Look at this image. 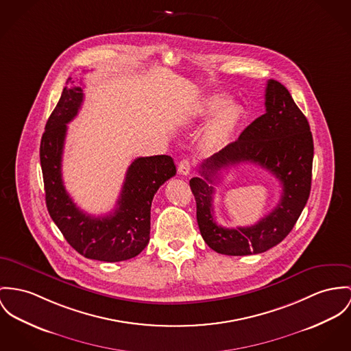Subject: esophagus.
<instances>
[{
    "mask_svg": "<svg viewBox=\"0 0 351 351\" xmlns=\"http://www.w3.org/2000/svg\"><path fill=\"white\" fill-rule=\"evenodd\" d=\"M191 169H192V162H189V159H183L182 162H179L178 171H179L180 175L187 176V175H189Z\"/></svg>",
    "mask_w": 351,
    "mask_h": 351,
    "instance_id": "1",
    "label": "esophagus"
}]
</instances>
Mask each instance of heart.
<instances>
[{
    "label": "heart",
    "instance_id": "b5f03b06",
    "mask_svg": "<svg viewBox=\"0 0 351 351\" xmlns=\"http://www.w3.org/2000/svg\"><path fill=\"white\" fill-rule=\"evenodd\" d=\"M224 103H226V97L221 95L208 96L200 101V104L196 109V113L200 117H210ZM241 117H242V109L235 104H227L221 109L220 108L207 128V132H206L207 145L214 148L223 144L235 131V128L241 121Z\"/></svg>",
    "mask_w": 351,
    "mask_h": 351
}]
</instances>
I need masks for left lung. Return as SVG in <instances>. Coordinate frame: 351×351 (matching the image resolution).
<instances>
[{
  "mask_svg": "<svg viewBox=\"0 0 351 351\" xmlns=\"http://www.w3.org/2000/svg\"><path fill=\"white\" fill-rule=\"evenodd\" d=\"M265 106V114L255 119L237 141L202 162L200 178L189 180L200 234L219 254L238 256L270 250L290 234L310 196L314 143L308 121L279 81H267ZM241 162L270 170L282 184V196L256 225L226 229L215 221L213 186L219 181L220 169Z\"/></svg>",
  "mask_w": 351,
  "mask_h": 351,
  "instance_id": "obj_1",
  "label": "left lung"
}]
</instances>
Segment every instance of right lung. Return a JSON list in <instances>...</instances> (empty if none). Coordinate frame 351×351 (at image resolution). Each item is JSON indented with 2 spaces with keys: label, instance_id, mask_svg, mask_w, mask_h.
<instances>
[{
  "label": "right lung",
  "instance_id": "add662e5",
  "mask_svg": "<svg viewBox=\"0 0 351 351\" xmlns=\"http://www.w3.org/2000/svg\"><path fill=\"white\" fill-rule=\"evenodd\" d=\"M82 100L81 86H65L47 121L40 145L47 207L66 242L82 256L101 262L127 261L149 242L154 196L176 175V167L167 155L137 158L127 169L116 208L106 216L82 213L64 187L61 173L66 124L77 116Z\"/></svg>",
  "mask_w": 351,
  "mask_h": 351
}]
</instances>
